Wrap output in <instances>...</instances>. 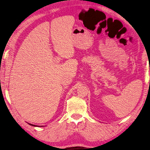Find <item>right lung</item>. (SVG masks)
Here are the masks:
<instances>
[{
    "label": "right lung",
    "instance_id": "right-lung-1",
    "mask_svg": "<svg viewBox=\"0 0 150 150\" xmlns=\"http://www.w3.org/2000/svg\"><path fill=\"white\" fill-rule=\"evenodd\" d=\"M28 123L30 125H31V126H37V125H33V124H31V123ZM41 126H39L38 127H41Z\"/></svg>",
    "mask_w": 150,
    "mask_h": 150
}]
</instances>
